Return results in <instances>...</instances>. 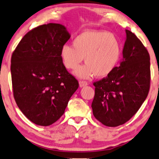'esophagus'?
I'll use <instances>...</instances> for the list:
<instances>
[{"label":"esophagus","instance_id":"1","mask_svg":"<svg viewBox=\"0 0 159 159\" xmlns=\"http://www.w3.org/2000/svg\"><path fill=\"white\" fill-rule=\"evenodd\" d=\"M88 84V82H87V81H79V85H80V87H81V88H83V87L87 86Z\"/></svg>","mask_w":159,"mask_h":159}]
</instances>
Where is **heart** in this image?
Listing matches in <instances>:
<instances>
[{"mask_svg": "<svg viewBox=\"0 0 159 159\" xmlns=\"http://www.w3.org/2000/svg\"><path fill=\"white\" fill-rule=\"evenodd\" d=\"M72 44H65L61 48L60 58L66 69L75 70L84 57L86 64L75 72L79 78L107 77L115 70L121 60V41L109 31H84L74 38Z\"/></svg>", "mask_w": 159, "mask_h": 159, "instance_id": "1", "label": "heart"}]
</instances>
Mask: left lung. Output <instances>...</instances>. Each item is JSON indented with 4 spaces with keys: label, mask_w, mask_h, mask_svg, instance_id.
<instances>
[{
    "label": "left lung",
    "mask_w": 159,
    "mask_h": 159,
    "mask_svg": "<svg viewBox=\"0 0 159 159\" xmlns=\"http://www.w3.org/2000/svg\"><path fill=\"white\" fill-rule=\"evenodd\" d=\"M123 58L109 75L94 82V117L102 125L117 127L133 117L150 87V57L138 38L126 30Z\"/></svg>",
    "instance_id": "obj_1"
}]
</instances>
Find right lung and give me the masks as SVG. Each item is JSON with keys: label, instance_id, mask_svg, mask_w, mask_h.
I'll return each mask as SVG.
<instances>
[{"label": "right lung", "instance_id": "right-lung-1", "mask_svg": "<svg viewBox=\"0 0 159 159\" xmlns=\"http://www.w3.org/2000/svg\"><path fill=\"white\" fill-rule=\"evenodd\" d=\"M70 37L61 24L40 25L22 38L12 54L13 97L35 125L49 126L57 121L78 88L60 58L61 48Z\"/></svg>", "mask_w": 159, "mask_h": 159}]
</instances>
